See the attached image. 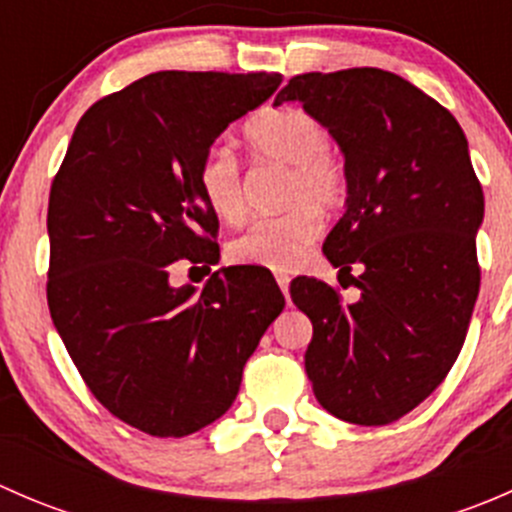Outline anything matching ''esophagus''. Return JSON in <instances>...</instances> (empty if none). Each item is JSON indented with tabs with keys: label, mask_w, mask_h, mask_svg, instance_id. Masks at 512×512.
I'll return each instance as SVG.
<instances>
[{
	"label": "esophagus",
	"mask_w": 512,
	"mask_h": 512,
	"mask_svg": "<svg viewBox=\"0 0 512 512\" xmlns=\"http://www.w3.org/2000/svg\"><path fill=\"white\" fill-rule=\"evenodd\" d=\"M275 280H277V285H280V289L285 292V297H287V294H289V275H287V272H275Z\"/></svg>",
	"instance_id": "1"
}]
</instances>
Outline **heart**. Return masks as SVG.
<instances>
[{
  "label": "heart",
  "mask_w": 512,
  "mask_h": 512,
  "mask_svg": "<svg viewBox=\"0 0 512 512\" xmlns=\"http://www.w3.org/2000/svg\"><path fill=\"white\" fill-rule=\"evenodd\" d=\"M252 158L289 168L285 185L287 213L262 218L227 245V257L237 265L267 270H294L307 257L309 245L319 237L322 218L318 208H337L349 190L347 168L329 148V133L317 116L304 108H272L252 118L245 128ZM198 185L208 208L220 220L235 223L245 213V183L240 158L230 143L218 141L203 153Z\"/></svg>",
  "instance_id": "obj_1"
}]
</instances>
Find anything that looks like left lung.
<instances>
[{"label":"left lung","mask_w":512,"mask_h":512,"mask_svg":"<svg viewBox=\"0 0 512 512\" xmlns=\"http://www.w3.org/2000/svg\"><path fill=\"white\" fill-rule=\"evenodd\" d=\"M285 101L302 103L342 148L347 213L322 250L342 287L361 289L344 304L314 277L289 285L314 329L304 369L329 414L386 426L446 379L476 307L483 188L466 133L441 103L371 66L294 76L275 106Z\"/></svg>","instance_id":"obj_1"}]
</instances>
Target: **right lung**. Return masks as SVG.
Segmentation results:
<instances>
[{"mask_svg": "<svg viewBox=\"0 0 512 512\" xmlns=\"http://www.w3.org/2000/svg\"><path fill=\"white\" fill-rule=\"evenodd\" d=\"M280 84L267 71L143 76L81 116L54 175L51 319L103 409L148 436L183 438L223 416L285 307L265 272L227 267L203 292L168 285L175 262L210 270L220 257L200 158Z\"/></svg>", "mask_w": 512, "mask_h": 512, "instance_id": "obj_1", "label": "right lung"}]
</instances>
